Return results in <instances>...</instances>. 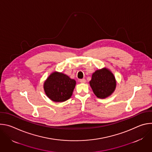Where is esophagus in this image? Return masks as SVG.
Segmentation results:
<instances>
[{
	"label": "esophagus",
	"instance_id": "1",
	"mask_svg": "<svg viewBox=\"0 0 152 152\" xmlns=\"http://www.w3.org/2000/svg\"><path fill=\"white\" fill-rule=\"evenodd\" d=\"M80 82L81 83H85L86 82V80L85 79H80Z\"/></svg>",
	"mask_w": 152,
	"mask_h": 152
}]
</instances>
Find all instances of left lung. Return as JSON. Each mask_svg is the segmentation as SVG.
<instances>
[{"label": "left lung", "instance_id": "8db88e82", "mask_svg": "<svg viewBox=\"0 0 152 152\" xmlns=\"http://www.w3.org/2000/svg\"><path fill=\"white\" fill-rule=\"evenodd\" d=\"M90 85L94 94L100 99H105L113 93L116 80L113 73L106 68L96 70L92 75Z\"/></svg>", "mask_w": 152, "mask_h": 152}]
</instances>
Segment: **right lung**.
I'll use <instances>...</instances> for the list:
<instances>
[{
    "label": "right lung",
    "instance_id": "add662e5",
    "mask_svg": "<svg viewBox=\"0 0 152 152\" xmlns=\"http://www.w3.org/2000/svg\"><path fill=\"white\" fill-rule=\"evenodd\" d=\"M75 85V80L62 73L54 72L45 82L44 90L50 100L62 102L71 97Z\"/></svg>",
    "mask_w": 152,
    "mask_h": 152
}]
</instances>
